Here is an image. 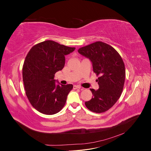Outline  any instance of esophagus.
<instances>
[{
    "mask_svg": "<svg viewBox=\"0 0 151 151\" xmlns=\"http://www.w3.org/2000/svg\"><path fill=\"white\" fill-rule=\"evenodd\" d=\"M73 89H81V90H83V89L81 88V87L80 86H78V85H74V86H73Z\"/></svg>",
    "mask_w": 151,
    "mask_h": 151,
    "instance_id": "34e87169",
    "label": "esophagus"
}]
</instances>
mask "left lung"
<instances>
[{"label": "left lung", "mask_w": 151, "mask_h": 151, "mask_svg": "<svg viewBox=\"0 0 151 151\" xmlns=\"http://www.w3.org/2000/svg\"><path fill=\"white\" fill-rule=\"evenodd\" d=\"M78 52L92 62L94 73L99 77V89H90L93 96L85 102L94 113L108 110L116 103L122 93L125 79V65L121 56L110 45L96 42L80 48Z\"/></svg>", "instance_id": "1"}]
</instances>
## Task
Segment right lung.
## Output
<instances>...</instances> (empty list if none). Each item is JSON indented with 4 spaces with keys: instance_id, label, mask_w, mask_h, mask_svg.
Masks as SVG:
<instances>
[{
    "instance_id": "add662e5",
    "label": "right lung",
    "mask_w": 151,
    "mask_h": 151,
    "mask_svg": "<svg viewBox=\"0 0 151 151\" xmlns=\"http://www.w3.org/2000/svg\"><path fill=\"white\" fill-rule=\"evenodd\" d=\"M52 40L35 45L22 67V78L28 99L36 110L53 115L64 106L72 84L62 85L54 79L55 73L65 65V55L75 50Z\"/></svg>"
}]
</instances>
